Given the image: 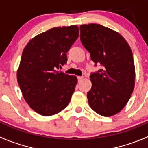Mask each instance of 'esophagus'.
<instances>
[{
  "mask_svg": "<svg viewBox=\"0 0 148 148\" xmlns=\"http://www.w3.org/2000/svg\"><path fill=\"white\" fill-rule=\"evenodd\" d=\"M77 79H78V81L79 82H81L82 80L83 79H84V77H77Z\"/></svg>",
  "mask_w": 148,
  "mask_h": 148,
  "instance_id": "esophagus-1",
  "label": "esophagus"
}]
</instances>
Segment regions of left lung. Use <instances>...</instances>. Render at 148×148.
Returning <instances> with one entry per match:
<instances>
[{
    "label": "left lung",
    "instance_id": "left-lung-1",
    "mask_svg": "<svg viewBox=\"0 0 148 148\" xmlns=\"http://www.w3.org/2000/svg\"><path fill=\"white\" fill-rule=\"evenodd\" d=\"M80 40L95 65L103 66L90 74L87 92L91 108L103 116H111L124 108L134 90L135 68L130 46L122 36L100 24H83Z\"/></svg>",
    "mask_w": 148,
    "mask_h": 148
}]
</instances>
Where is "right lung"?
<instances>
[{
	"label": "right lung",
	"instance_id": "add662e5",
	"mask_svg": "<svg viewBox=\"0 0 148 148\" xmlns=\"http://www.w3.org/2000/svg\"><path fill=\"white\" fill-rule=\"evenodd\" d=\"M78 36L77 25L54 27L30 40L23 51L17 81L25 101L40 115L58 114L71 100L77 77L56 69L67 62Z\"/></svg>",
	"mask_w": 148,
	"mask_h": 148
}]
</instances>
